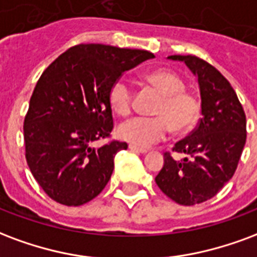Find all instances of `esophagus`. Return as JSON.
<instances>
[{"label": "esophagus", "instance_id": "obj_1", "mask_svg": "<svg viewBox=\"0 0 257 257\" xmlns=\"http://www.w3.org/2000/svg\"><path fill=\"white\" fill-rule=\"evenodd\" d=\"M129 150H131V151H134V153H138V154L147 153V150H146V148H140V147H138V146H134V144H129Z\"/></svg>", "mask_w": 257, "mask_h": 257}]
</instances>
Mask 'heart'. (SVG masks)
Returning <instances> with one entry per match:
<instances>
[{
	"instance_id": "1",
	"label": "heart",
	"mask_w": 257,
	"mask_h": 257,
	"mask_svg": "<svg viewBox=\"0 0 257 257\" xmlns=\"http://www.w3.org/2000/svg\"><path fill=\"white\" fill-rule=\"evenodd\" d=\"M148 84L163 95L154 113V117H135L123 122L118 129L119 138L134 146L150 147L162 142L173 129L182 134L191 129L200 115V100L185 91L181 77L169 70H157L146 76ZM111 107L119 115H128L134 109L135 92L131 81L119 77L109 91Z\"/></svg>"
}]
</instances>
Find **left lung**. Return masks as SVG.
<instances>
[{
	"label": "left lung",
	"mask_w": 257,
	"mask_h": 257,
	"mask_svg": "<svg viewBox=\"0 0 257 257\" xmlns=\"http://www.w3.org/2000/svg\"><path fill=\"white\" fill-rule=\"evenodd\" d=\"M169 58L184 61L197 76L203 117L172 148L187 157L176 161L166 151L155 182L178 204L195 206L215 196L234 176L246 140V118L235 91L216 68L196 56Z\"/></svg>",
	"instance_id": "8db88e82"
}]
</instances>
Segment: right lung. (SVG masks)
<instances>
[{
    "label": "right lung",
    "instance_id": "right-lung-1",
    "mask_svg": "<svg viewBox=\"0 0 257 257\" xmlns=\"http://www.w3.org/2000/svg\"><path fill=\"white\" fill-rule=\"evenodd\" d=\"M146 50L80 43L39 77L24 118L26 159L47 196L64 206L85 204L103 191L114 157L128 144L111 139L114 81L143 61ZM110 138L102 148L90 144Z\"/></svg>",
    "mask_w": 257,
    "mask_h": 257
}]
</instances>
